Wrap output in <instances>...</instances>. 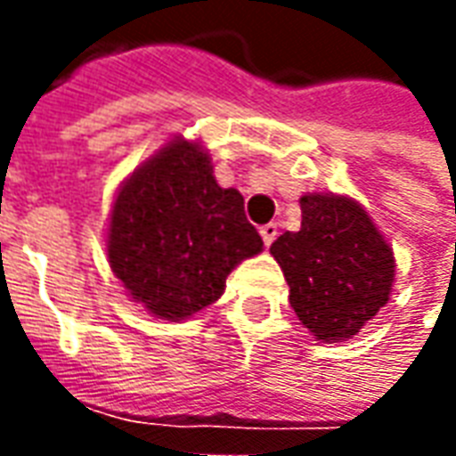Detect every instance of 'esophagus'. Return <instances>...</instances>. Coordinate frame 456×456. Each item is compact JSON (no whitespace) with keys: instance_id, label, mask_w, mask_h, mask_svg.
<instances>
[{"instance_id":"1","label":"esophagus","mask_w":456,"mask_h":456,"mask_svg":"<svg viewBox=\"0 0 456 456\" xmlns=\"http://www.w3.org/2000/svg\"><path fill=\"white\" fill-rule=\"evenodd\" d=\"M258 232H261V237H264V244H266V247H271V244H273L278 237V224L268 222V224H264V227L258 229Z\"/></svg>"}]
</instances>
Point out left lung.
Listing matches in <instances>:
<instances>
[{
    "mask_svg": "<svg viewBox=\"0 0 456 456\" xmlns=\"http://www.w3.org/2000/svg\"><path fill=\"white\" fill-rule=\"evenodd\" d=\"M300 209V232L271 244L290 288V307L315 339H349L388 303L393 248L352 198L303 195Z\"/></svg>",
    "mask_w": 456,
    "mask_h": 456,
    "instance_id": "8db88e82",
    "label": "left lung"
}]
</instances>
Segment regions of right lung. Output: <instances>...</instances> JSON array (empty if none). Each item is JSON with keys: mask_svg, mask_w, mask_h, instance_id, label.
<instances>
[{"mask_svg": "<svg viewBox=\"0 0 456 456\" xmlns=\"http://www.w3.org/2000/svg\"><path fill=\"white\" fill-rule=\"evenodd\" d=\"M264 247L234 188H219L200 143L173 139L114 200L107 256L129 296L160 320L212 305L232 268Z\"/></svg>", "mask_w": 456, "mask_h": 456, "instance_id": "obj_1", "label": "right lung"}]
</instances>
